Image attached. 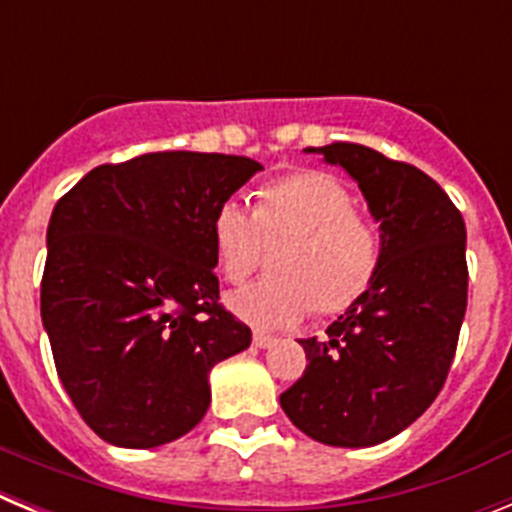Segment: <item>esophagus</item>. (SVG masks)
Listing matches in <instances>:
<instances>
[{"label":"esophagus","mask_w":512,"mask_h":512,"mask_svg":"<svg viewBox=\"0 0 512 512\" xmlns=\"http://www.w3.org/2000/svg\"><path fill=\"white\" fill-rule=\"evenodd\" d=\"M277 343V338L269 336V333H261V330H256L253 333V346H259V348H271Z\"/></svg>","instance_id":"34e87169"}]
</instances>
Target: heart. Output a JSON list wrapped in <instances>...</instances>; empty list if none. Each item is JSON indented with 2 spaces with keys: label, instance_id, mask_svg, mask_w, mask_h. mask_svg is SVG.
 <instances>
[{
  "label": "heart",
  "instance_id": "obj_1",
  "mask_svg": "<svg viewBox=\"0 0 512 512\" xmlns=\"http://www.w3.org/2000/svg\"><path fill=\"white\" fill-rule=\"evenodd\" d=\"M338 176L300 169L261 184L251 215L235 202L215 210L212 259L220 279L241 284L266 264V279L230 295L238 318L259 328H284L307 318L351 310L374 287L382 269V230L354 207Z\"/></svg>",
  "mask_w": 512,
  "mask_h": 512
}]
</instances>
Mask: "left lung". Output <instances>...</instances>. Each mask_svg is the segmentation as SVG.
<instances>
[{"mask_svg":"<svg viewBox=\"0 0 512 512\" xmlns=\"http://www.w3.org/2000/svg\"><path fill=\"white\" fill-rule=\"evenodd\" d=\"M359 182L382 230V269L364 300L305 338V374L279 402L328 446H374L431 408L467 312V228L449 194L413 164L361 143L323 148Z\"/></svg>","mask_w":512,"mask_h":512,"instance_id":"obj_1","label":"left lung"}]
</instances>
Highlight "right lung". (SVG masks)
<instances>
[{
    "mask_svg": "<svg viewBox=\"0 0 512 512\" xmlns=\"http://www.w3.org/2000/svg\"><path fill=\"white\" fill-rule=\"evenodd\" d=\"M261 169L246 156L143 153L56 202L40 315L63 390L107 443L153 449L210 408V372L251 343L220 305L210 223Z\"/></svg>",
    "mask_w": 512,
    "mask_h": 512,
    "instance_id": "obj_1",
    "label": "right lung"
}]
</instances>
